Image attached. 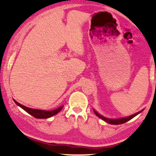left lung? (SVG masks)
Instances as JSON below:
<instances>
[{"mask_svg":"<svg viewBox=\"0 0 156 156\" xmlns=\"http://www.w3.org/2000/svg\"><path fill=\"white\" fill-rule=\"evenodd\" d=\"M94 111L95 114L96 115V116H98V118H100L101 119H102V120H104L105 122H108V123L109 124H113V125H120V124H122V123H125L127 121H129V120H131L133 118H134L135 116H136L137 115L140 114V112H142V110H141L140 112H136V114L134 115H131V116H129V117H126V118H118V119H109V118H105V117L102 116V115H101L100 114H98L97 112H96L95 110Z\"/></svg>","mask_w":156,"mask_h":156,"instance_id":"8db88e82","label":"left lung"}]
</instances>
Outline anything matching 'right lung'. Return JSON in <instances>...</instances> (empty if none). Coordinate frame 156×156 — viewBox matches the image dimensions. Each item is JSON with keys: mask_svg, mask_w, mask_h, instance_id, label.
<instances>
[{"mask_svg": "<svg viewBox=\"0 0 156 156\" xmlns=\"http://www.w3.org/2000/svg\"><path fill=\"white\" fill-rule=\"evenodd\" d=\"M14 101L15 102V104L17 106H19L22 108V109H24L25 112H27L28 114H30L32 116H34V118H39V119H44V118H50V117L53 116V115H55L58 114L59 112L63 109V106H61V107H58V109H55V110H51V111H46V110H41V109H31V108H28L27 107H25V106L22 105L20 103H18L17 101H16L14 99Z\"/></svg>", "mask_w": 156, "mask_h": 156, "instance_id": "add662e5", "label": "right lung"}]
</instances>
